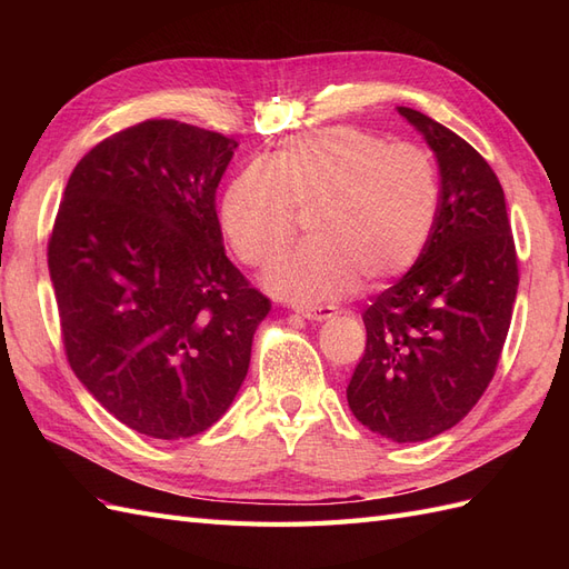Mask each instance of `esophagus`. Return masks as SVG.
<instances>
[{
    "instance_id": "obj_1",
    "label": "esophagus",
    "mask_w": 569,
    "mask_h": 569,
    "mask_svg": "<svg viewBox=\"0 0 569 569\" xmlns=\"http://www.w3.org/2000/svg\"><path fill=\"white\" fill-rule=\"evenodd\" d=\"M297 311L308 320H327L335 316V306H316V308H297Z\"/></svg>"
}]
</instances>
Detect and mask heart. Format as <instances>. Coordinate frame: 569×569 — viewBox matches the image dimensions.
<instances>
[{
	"mask_svg": "<svg viewBox=\"0 0 569 569\" xmlns=\"http://www.w3.org/2000/svg\"><path fill=\"white\" fill-rule=\"evenodd\" d=\"M441 209L435 159L416 144L335 126L291 134L270 161L230 180L220 222L247 266L272 263L313 213L311 242L268 272L284 299L320 303L351 295L358 280L401 278L427 249Z\"/></svg>",
	"mask_w": 569,
	"mask_h": 569,
	"instance_id": "heart-1",
	"label": "heart"
}]
</instances>
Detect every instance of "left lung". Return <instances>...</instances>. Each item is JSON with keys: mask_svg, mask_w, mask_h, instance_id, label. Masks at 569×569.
I'll list each match as a JSON object with an SVG mask.
<instances>
[{"mask_svg": "<svg viewBox=\"0 0 569 569\" xmlns=\"http://www.w3.org/2000/svg\"><path fill=\"white\" fill-rule=\"evenodd\" d=\"M399 113L435 151L441 209L418 263L363 311L366 353L347 399L360 425L406 443L451 429L487 391L520 272L503 187L485 157L429 116Z\"/></svg>", "mask_w": 569, "mask_h": 569, "instance_id": "obj_1", "label": "left lung"}]
</instances>
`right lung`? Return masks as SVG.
I'll list each match as a JSON object with an SVG mask.
<instances>
[{
	"mask_svg": "<svg viewBox=\"0 0 569 569\" xmlns=\"http://www.w3.org/2000/svg\"><path fill=\"white\" fill-rule=\"evenodd\" d=\"M234 149L170 118L120 130L80 159L49 234L68 366L153 439L218 422L270 311L222 247L216 189Z\"/></svg>",
	"mask_w": 569,
	"mask_h": 569,
	"instance_id": "add662e5",
	"label": "right lung"
}]
</instances>
